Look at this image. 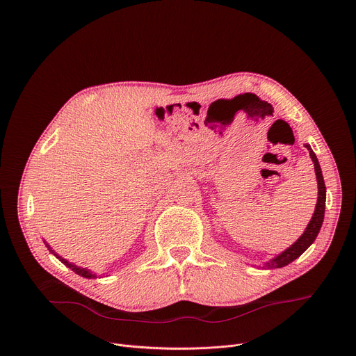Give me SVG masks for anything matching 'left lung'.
<instances>
[{
    "label": "left lung",
    "instance_id": "left-lung-1",
    "mask_svg": "<svg viewBox=\"0 0 356 356\" xmlns=\"http://www.w3.org/2000/svg\"><path fill=\"white\" fill-rule=\"evenodd\" d=\"M306 147L310 150V156L314 162V169H316V175H317V181H318V200H317V206H316V211L314 216L310 221V224L307 225L306 231L304 234L284 252H282L277 258H275L273 261H270L269 264H266V268H283L286 265H289L290 262H293L294 259H297L301 253L306 250L317 238L320 228L323 225L324 221V213H325V183L323 179V173H321V168L318 163V159L316 156V154L313 152V149L306 145Z\"/></svg>",
    "mask_w": 356,
    "mask_h": 356
}]
</instances>
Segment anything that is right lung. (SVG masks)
I'll use <instances>...</instances> for the list:
<instances>
[{
	"label": "right lung",
	"instance_id": "1",
	"mask_svg": "<svg viewBox=\"0 0 356 356\" xmlns=\"http://www.w3.org/2000/svg\"><path fill=\"white\" fill-rule=\"evenodd\" d=\"M47 248H49V245H47ZM49 249H50V248H49ZM55 255H56V253H55ZM56 257H58V255H56ZM58 258H59V259H60V261H62V262H63V264H65V265H66V266H67V268H70V269H72V270H73V272H76V273H77V275H80V276H83V277H87V279H91V277H95V276H94V275H92V273H91V272H88V270H87V269H81V268H79V266H76V265H73V264H69V262H67V261H65V259H62V258H60V257H58Z\"/></svg>",
	"mask_w": 356,
	"mask_h": 356
}]
</instances>
